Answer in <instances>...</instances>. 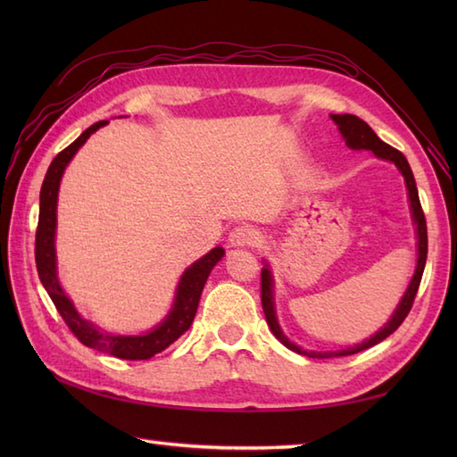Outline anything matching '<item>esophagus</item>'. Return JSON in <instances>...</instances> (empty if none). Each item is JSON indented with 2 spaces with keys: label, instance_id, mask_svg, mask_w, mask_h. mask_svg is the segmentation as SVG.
I'll return each instance as SVG.
<instances>
[{
  "label": "esophagus",
  "instance_id": "1",
  "mask_svg": "<svg viewBox=\"0 0 457 457\" xmlns=\"http://www.w3.org/2000/svg\"><path fill=\"white\" fill-rule=\"evenodd\" d=\"M259 231L253 226H237L234 231L229 234V245L234 247H253L259 245Z\"/></svg>",
  "mask_w": 457,
  "mask_h": 457
}]
</instances>
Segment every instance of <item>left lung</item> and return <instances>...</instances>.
<instances>
[{
  "label": "left lung",
  "instance_id": "1",
  "mask_svg": "<svg viewBox=\"0 0 457 457\" xmlns=\"http://www.w3.org/2000/svg\"><path fill=\"white\" fill-rule=\"evenodd\" d=\"M332 120L336 121L339 133L344 135L345 145L349 149L373 151L375 157L395 162L396 169L403 172L404 182H406V190H409L412 218H414V223H416V237H419V263H416V270H414V277L411 280V285H409V288H406V293L399 303V306H396L389 322H386L381 329H378L375 336L365 339V342L357 344L353 347H347V349H339V352H306V349L295 345L293 342H288V337L283 334V329H280V326L277 322L275 300H273V277H270L269 265H265L263 270H261V304H263V312H265L270 332H273L278 342L285 344L288 349H293V352H296L300 355H308V357H314V359L353 355V353L363 352V349L373 347L378 342H383L385 337H389L395 332V329L404 322V318L409 316V312H411L414 296H416V293H419V287H420V280H422L426 255H428V231H426V218H424V212H422V206H420L419 190H416L414 174L411 170L409 161H406V157L401 151H396L395 147H391V145H386V143L378 139L377 133L371 128H369V125L363 120H359L357 115H352V113L332 115Z\"/></svg>",
  "mask_w": 457,
  "mask_h": 457
}]
</instances>
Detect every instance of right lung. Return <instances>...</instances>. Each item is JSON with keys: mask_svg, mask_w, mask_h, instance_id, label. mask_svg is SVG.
Wrapping results in <instances>:
<instances>
[{"mask_svg": "<svg viewBox=\"0 0 457 457\" xmlns=\"http://www.w3.org/2000/svg\"><path fill=\"white\" fill-rule=\"evenodd\" d=\"M108 121H98L94 123L92 128L86 129L79 139L68 145L64 151H61L53 159L51 167H48L43 187H41V204H38V226H37V236H35V261H37V270L38 278L45 287V290L51 296L54 303L58 314L62 316L66 326L71 328V332L80 339L84 345L98 349V352L110 353L120 359H129V361H137V359H151L153 355L161 353L162 349H167L172 342L187 332L190 328L194 316H196L198 303L202 288L206 285L208 275L212 273L213 265L223 257L221 247H213L210 253L198 259L196 263L190 265L184 270L177 296H174V304L170 312L162 322L151 329V332L143 336H120V334H110L102 332L100 328H96L88 320H84L79 312H76L74 304L71 298L64 295V290L58 283L56 277V251H54V231H56V200H58V187H61L62 172L66 164L76 154L86 139L90 137L94 131Z\"/></svg>", "mask_w": 457, "mask_h": 457, "instance_id": "1", "label": "right lung"}]
</instances>
